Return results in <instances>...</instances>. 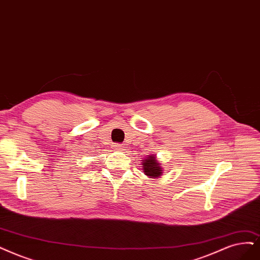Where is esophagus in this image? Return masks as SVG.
Masks as SVG:
<instances>
[{"mask_svg": "<svg viewBox=\"0 0 260 260\" xmlns=\"http://www.w3.org/2000/svg\"><path fill=\"white\" fill-rule=\"evenodd\" d=\"M113 148H114V150H119V151H121V150H123V145H119V143H113V146H112Z\"/></svg>", "mask_w": 260, "mask_h": 260, "instance_id": "obj_1", "label": "esophagus"}]
</instances>
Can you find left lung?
<instances>
[{"instance_id": "obj_1", "label": "left lung", "mask_w": 260, "mask_h": 260, "mask_svg": "<svg viewBox=\"0 0 260 260\" xmlns=\"http://www.w3.org/2000/svg\"><path fill=\"white\" fill-rule=\"evenodd\" d=\"M142 162L143 172H145L147 176L152 178H157L161 175V167L159 166L155 156L147 157L142 160Z\"/></svg>"}]
</instances>
